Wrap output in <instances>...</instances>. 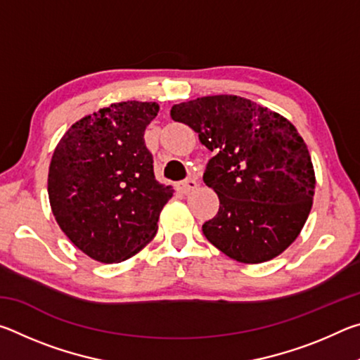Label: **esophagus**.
Returning a JSON list of instances; mask_svg holds the SVG:
<instances>
[{
  "label": "esophagus",
  "mask_w": 360,
  "mask_h": 360,
  "mask_svg": "<svg viewBox=\"0 0 360 360\" xmlns=\"http://www.w3.org/2000/svg\"><path fill=\"white\" fill-rule=\"evenodd\" d=\"M197 187V181L195 179H192V178H188V179H186V181H182L181 184H179V188L184 193H188L191 191H193V188Z\"/></svg>",
  "instance_id": "1"
}]
</instances>
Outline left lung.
Masks as SVG:
<instances>
[{"instance_id":"obj_1","label":"left lung","mask_w":360,"mask_h":360,"mask_svg":"<svg viewBox=\"0 0 360 360\" xmlns=\"http://www.w3.org/2000/svg\"><path fill=\"white\" fill-rule=\"evenodd\" d=\"M172 119L191 127L214 152L203 181L221 203L203 224L206 240L243 264H262L288 249L307 222L316 186L295 127L236 95L179 103Z\"/></svg>"}]
</instances>
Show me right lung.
I'll list each match as a JSON object with an SVG mask.
<instances>
[{"instance_id":"add662e5","label":"right lung","mask_w":360,"mask_h":360,"mask_svg":"<svg viewBox=\"0 0 360 360\" xmlns=\"http://www.w3.org/2000/svg\"><path fill=\"white\" fill-rule=\"evenodd\" d=\"M157 112V103H114L76 122L53 150L47 191L56 221L72 245L103 264L141 251L174 192L155 179L144 143Z\"/></svg>"}]
</instances>
